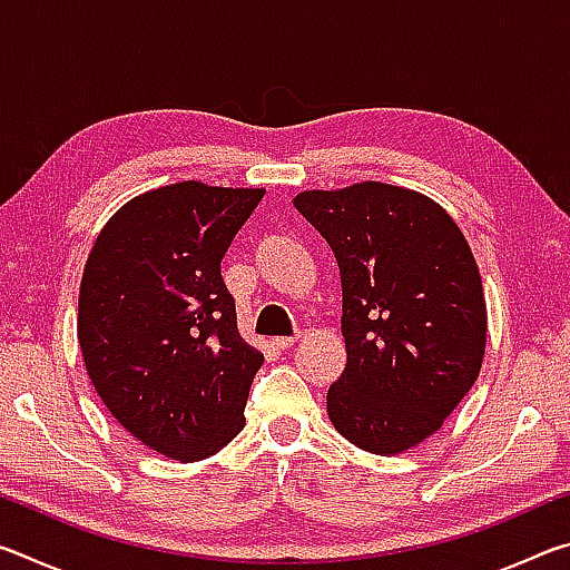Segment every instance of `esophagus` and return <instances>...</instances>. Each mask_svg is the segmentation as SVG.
I'll return each mask as SVG.
<instances>
[{
  "instance_id": "esophagus-1",
  "label": "esophagus",
  "mask_w": 570,
  "mask_h": 570,
  "mask_svg": "<svg viewBox=\"0 0 570 570\" xmlns=\"http://www.w3.org/2000/svg\"><path fill=\"white\" fill-rule=\"evenodd\" d=\"M296 340H298L296 334L294 336H276L274 346H276V350H292V346L296 344Z\"/></svg>"
}]
</instances>
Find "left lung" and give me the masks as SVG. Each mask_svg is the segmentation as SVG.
Returning a JSON list of instances; mask_svg holds the SVG:
<instances>
[{
    "instance_id": "obj_1",
    "label": "left lung",
    "mask_w": 570,
    "mask_h": 570,
    "mask_svg": "<svg viewBox=\"0 0 570 570\" xmlns=\"http://www.w3.org/2000/svg\"><path fill=\"white\" fill-rule=\"evenodd\" d=\"M294 208L340 266L346 366L326 392L332 424L374 455L420 445L485 354V296L465 236L435 200L377 180L304 190Z\"/></svg>"
}]
</instances>
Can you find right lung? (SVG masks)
Instances as JSON below:
<instances>
[{"label": "right lung", "mask_w": 570, "mask_h": 570, "mask_svg": "<svg viewBox=\"0 0 570 570\" xmlns=\"http://www.w3.org/2000/svg\"><path fill=\"white\" fill-rule=\"evenodd\" d=\"M264 193L196 180L148 190L105 224L85 264L77 340L95 392L170 460L216 455L244 430L264 354L240 340L220 258Z\"/></svg>", "instance_id": "obj_1"}]
</instances>
